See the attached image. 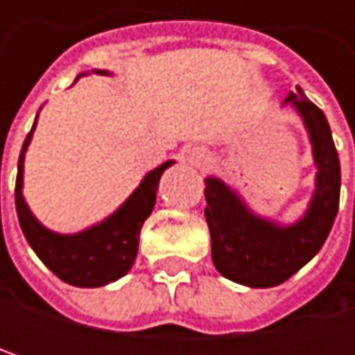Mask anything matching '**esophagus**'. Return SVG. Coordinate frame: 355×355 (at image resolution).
<instances>
[{"label": "esophagus", "instance_id": "obj_1", "mask_svg": "<svg viewBox=\"0 0 355 355\" xmlns=\"http://www.w3.org/2000/svg\"><path fill=\"white\" fill-rule=\"evenodd\" d=\"M187 160H189V164H191V166H195V168H199V171H203V168L211 162L209 152H207V150H203V148H195V150H191Z\"/></svg>", "mask_w": 355, "mask_h": 355}]
</instances>
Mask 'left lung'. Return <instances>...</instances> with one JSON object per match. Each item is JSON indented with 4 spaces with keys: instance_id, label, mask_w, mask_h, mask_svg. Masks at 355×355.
<instances>
[{
    "instance_id": "left-lung-1",
    "label": "left lung",
    "mask_w": 355,
    "mask_h": 355,
    "mask_svg": "<svg viewBox=\"0 0 355 355\" xmlns=\"http://www.w3.org/2000/svg\"><path fill=\"white\" fill-rule=\"evenodd\" d=\"M284 105H292L300 114L317 166L315 191L302 218L294 224L263 218L222 178H205L211 261L224 277L248 288L279 286L302 269L324 245L339 207L341 168L324 112L300 86L286 96Z\"/></svg>"
}]
</instances>
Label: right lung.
<instances>
[{"mask_svg":"<svg viewBox=\"0 0 355 355\" xmlns=\"http://www.w3.org/2000/svg\"><path fill=\"white\" fill-rule=\"evenodd\" d=\"M94 73L110 76L107 69H94ZM80 73L78 78H82ZM35 125L24 139L20 158H18V177H16V211L20 228L33 247L36 257L65 284L78 288H101L123 277L135 263L139 232L148 216L156 205V191L160 177L166 168L175 164L168 160L158 168L150 171L139 187L125 199V203L112 211L103 222L80 230L76 234H59L42 226L31 211L22 187H24V156L31 146Z\"/></svg>","mask_w":355,"mask_h":355,"instance_id":"right-lung-1","label":"right lung"}]
</instances>
